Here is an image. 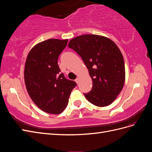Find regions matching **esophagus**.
I'll return each mask as SVG.
<instances>
[{
	"instance_id": "1",
	"label": "esophagus",
	"mask_w": 152,
	"mask_h": 152,
	"mask_svg": "<svg viewBox=\"0 0 152 152\" xmlns=\"http://www.w3.org/2000/svg\"><path fill=\"white\" fill-rule=\"evenodd\" d=\"M75 81L76 82L77 84H79V78H77V79H76Z\"/></svg>"
}]
</instances>
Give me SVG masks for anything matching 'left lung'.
<instances>
[{"label": "left lung", "mask_w": 152, "mask_h": 152, "mask_svg": "<svg viewBox=\"0 0 152 152\" xmlns=\"http://www.w3.org/2000/svg\"><path fill=\"white\" fill-rule=\"evenodd\" d=\"M68 46L83 59L93 80V87L84 93L95 106L107 107L121 93L125 82V65L122 53L106 37L86 34L70 40Z\"/></svg>", "instance_id": "left-lung-1"}]
</instances>
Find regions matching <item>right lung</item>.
Masks as SVG:
<instances>
[{"mask_svg":"<svg viewBox=\"0 0 152 152\" xmlns=\"http://www.w3.org/2000/svg\"><path fill=\"white\" fill-rule=\"evenodd\" d=\"M68 39H50L32 48L27 56L24 79L30 97L48 113L58 115L65 109L76 82L67 80L58 65Z\"/></svg>","mask_w":152,"mask_h":152,"instance_id":"1","label":"right lung"}]
</instances>
